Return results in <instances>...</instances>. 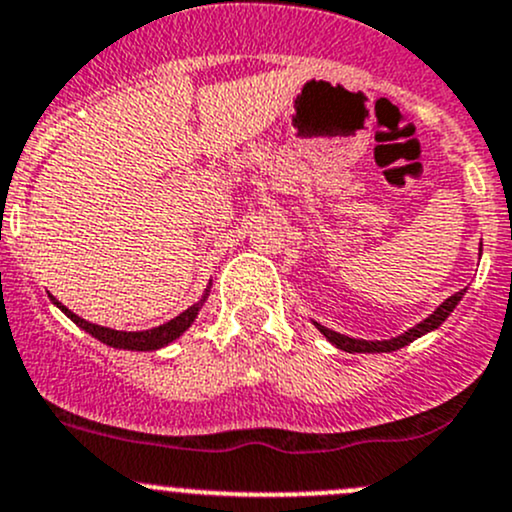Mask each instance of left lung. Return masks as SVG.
<instances>
[{"label":"left lung","instance_id":"left-lung-1","mask_svg":"<svg viewBox=\"0 0 512 512\" xmlns=\"http://www.w3.org/2000/svg\"><path fill=\"white\" fill-rule=\"evenodd\" d=\"M463 293H466V288H463V291L449 295V298H446L444 303H441L439 308H436L434 313H431L429 318L424 320V323H419V325H416V328L409 330V333H404V335H399V337H392V340H377V342L355 340V337L340 335V333H335V330L323 328V325H318V323H315V325H318L320 333L328 337V340L333 342L335 347H340V350H345V352H392V350H399V347L409 345V342L416 340V337H421L424 333H429V330L439 328V325L444 323V320L453 313V308H456L458 300L463 298Z\"/></svg>","mask_w":512,"mask_h":512}]
</instances>
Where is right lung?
<instances>
[{"label":"right lung","instance_id":"obj_1","mask_svg":"<svg viewBox=\"0 0 512 512\" xmlns=\"http://www.w3.org/2000/svg\"><path fill=\"white\" fill-rule=\"evenodd\" d=\"M51 300H54V295H51ZM54 303L59 305L63 313H66L68 318L78 325V328L86 330L88 335L98 337V340L105 342V345L120 347V350H140V352L157 350V347H165L167 342L177 340V337L194 323V318H197V313H199V303H197V305H192V308L184 310V313H179L175 320H170V323L160 325V328L142 330V333H123V330H110V328H100V325L88 323V320L78 318L76 313H71V310H68L66 305H61L59 300H54Z\"/></svg>","mask_w":512,"mask_h":512}]
</instances>
